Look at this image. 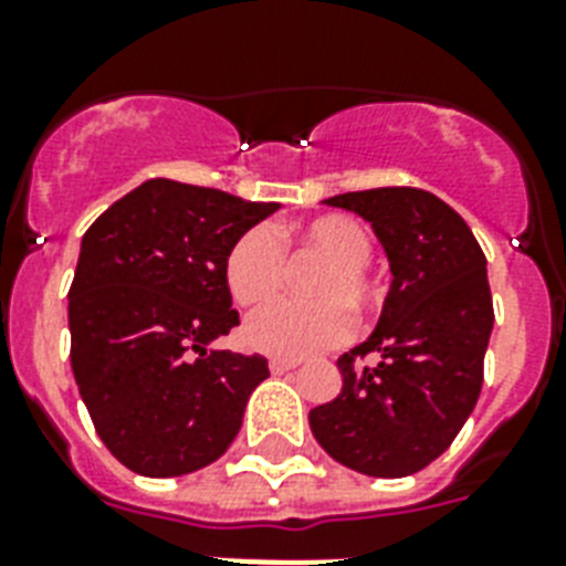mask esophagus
I'll use <instances>...</instances> for the list:
<instances>
[{
	"label": "esophagus",
	"mask_w": 566,
	"mask_h": 566,
	"mask_svg": "<svg viewBox=\"0 0 566 566\" xmlns=\"http://www.w3.org/2000/svg\"><path fill=\"white\" fill-rule=\"evenodd\" d=\"M293 367H300L296 358H273V361H270V370H273L275 376H282V373L293 370Z\"/></svg>",
	"instance_id": "1"
}]
</instances>
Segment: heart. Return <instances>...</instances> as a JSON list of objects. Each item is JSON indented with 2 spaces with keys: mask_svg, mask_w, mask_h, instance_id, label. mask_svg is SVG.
Returning a JSON list of instances; mask_svg holds the SVG:
<instances>
[{
  "mask_svg": "<svg viewBox=\"0 0 566 566\" xmlns=\"http://www.w3.org/2000/svg\"><path fill=\"white\" fill-rule=\"evenodd\" d=\"M284 249L323 258L311 275L308 293L317 300H279L258 308L243 326V340L258 353L302 358L340 344L353 314H367L381 302V284L370 270L373 240L361 222L346 213H326L282 229L255 226L243 231L226 258V284L238 305H261L284 282Z\"/></svg>",
  "mask_w": 566,
  "mask_h": 566,
  "instance_id": "1",
  "label": "heart"
}]
</instances>
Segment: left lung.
Masks as SVG:
<instances>
[{
    "mask_svg": "<svg viewBox=\"0 0 566 566\" xmlns=\"http://www.w3.org/2000/svg\"><path fill=\"white\" fill-rule=\"evenodd\" d=\"M370 222L390 261L381 319L337 358L340 394L308 413L328 455L376 479L420 473L455 440L482 394L493 328L488 261L443 199L417 188H373L326 199ZM376 354V365L358 357Z\"/></svg>",
    "mask_w": 566,
    "mask_h": 566,
    "instance_id": "left-lung-1",
    "label": "left lung"
}]
</instances>
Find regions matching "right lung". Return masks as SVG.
<instances>
[{
  "label": "right lung",
  "mask_w": 566,
  "mask_h": 566,
  "mask_svg": "<svg viewBox=\"0 0 566 566\" xmlns=\"http://www.w3.org/2000/svg\"><path fill=\"white\" fill-rule=\"evenodd\" d=\"M279 211L149 179L84 231L70 284V364L96 434L149 479L202 470L238 438L264 355L211 349L238 326L231 243Z\"/></svg>",
  "instance_id": "obj_1"
}]
</instances>
